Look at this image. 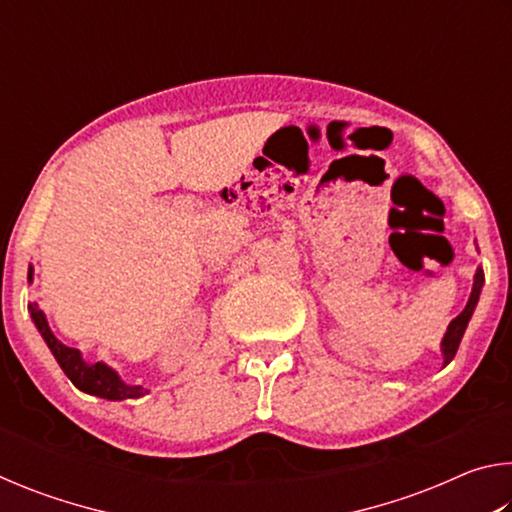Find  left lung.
I'll return each mask as SVG.
<instances>
[{"label":"left lung","instance_id":"8db88e82","mask_svg":"<svg viewBox=\"0 0 512 512\" xmlns=\"http://www.w3.org/2000/svg\"><path fill=\"white\" fill-rule=\"evenodd\" d=\"M483 282H485L483 271H481V268H476L470 300H467V305H465V309L461 311V314H458V316L452 320V323H449L447 332H445V336H443V343H440V350H443L445 363H449V361H452V359L456 357V350H458V345H461V339H463V334H465V327H467V323H470V318H472V314H474L476 302H479Z\"/></svg>","mask_w":512,"mask_h":512}]
</instances>
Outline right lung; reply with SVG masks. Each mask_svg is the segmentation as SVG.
I'll return each instance as SVG.
<instances>
[{"label": "right lung", "instance_id": "obj_1", "mask_svg": "<svg viewBox=\"0 0 512 512\" xmlns=\"http://www.w3.org/2000/svg\"><path fill=\"white\" fill-rule=\"evenodd\" d=\"M31 280H33V268H29V282ZM29 309H31L33 323H36L38 332L42 334V339H45L51 354L56 357L58 366L63 368L69 381H72L79 391L103 397V400H137V397L149 393L144 386H131V384H126V381H121L117 372L110 366H106V363L83 361L79 350L69 348V345L60 343L56 339L54 332L49 329L45 311L38 309V305H29Z\"/></svg>", "mask_w": 512, "mask_h": 512}]
</instances>
